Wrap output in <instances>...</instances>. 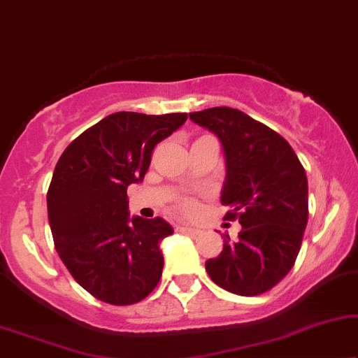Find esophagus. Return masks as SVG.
Returning a JSON list of instances; mask_svg holds the SVG:
<instances>
[{
  "instance_id": "34e87169",
  "label": "esophagus",
  "mask_w": 358,
  "mask_h": 358,
  "mask_svg": "<svg viewBox=\"0 0 358 358\" xmlns=\"http://www.w3.org/2000/svg\"><path fill=\"white\" fill-rule=\"evenodd\" d=\"M176 229H178L180 232H185V234H192V236L201 234V231H199V229L192 227V226H178Z\"/></svg>"
}]
</instances>
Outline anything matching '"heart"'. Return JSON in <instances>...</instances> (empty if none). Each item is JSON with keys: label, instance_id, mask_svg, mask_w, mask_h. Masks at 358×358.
<instances>
[{"label": "heart", "instance_id": "b5f03b06", "mask_svg": "<svg viewBox=\"0 0 358 358\" xmlns=\"http://www.w3.org/2000/svg\"><path fill=\"white\" fill-rule=\"evenodd\" d=\"M180 206H182L185 213H193L194 209H196V204H194L193 201H189V199H183V201L180 203Z\"/></svg>", "mask_w": 358, "mask_h": 358}]
</instances>
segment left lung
Returning a JSON list of instances; mask_svg holds the SVG:
<instances>
[{
	"instance_id": "1",
	"label": "left lung",
	"mask_w": 358,
	"mask_h": 358,
	"mask_svg": "<svg viewBox=\"0 0 358 358\" xmlns=\"http://www.w3.org/2000/svg\"><path fill=\"white\" fill-rule=\"evenodd\" d=\"M214 132L226 155L221 203L239 221V239L224 236V249L206 262L209 278L226 292L257 296L293 268L308 224V178L292 145L239 109L217 106L189 113Z\"/></svg>"
}]
</instances>
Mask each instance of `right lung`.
<instances>
[{
    "label": "right lung",
    "mask_w": 358,
    "mask_h": 358,
    "mask_svg": "<svg viewBox=\"0 0 358 358\" xmlns=\"http://www.w3.org/2000/svg\"><path fill=\"white\" fill-rule=\"evenodd\" d=\"M187 119V113L109 114L57 162L47 192L55 249L75 282L99 301L139 303L160 282V242L173 227L162 217L131 219L127 187L144 180L154 147Z\"/></svg>",
    "instance_id": "right-lung-1"
}]
</instances>
